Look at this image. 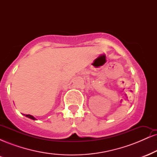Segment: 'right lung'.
Returning <instances> with one entry per match:
<instances>
[{
  "label": "right lung",
  "instance_id": "obj_1",
  "mask_svg": "<svg viewBox=\"0 0 157 157\" xmlns=\"http://www.w3.org/2000/svg\"><path fill=\"white\" fill-rule=\"evenodd\" d=\"M23 115H25V114H23ZM25 116L27 117H29V118L32 119V120H35V118L33 116H32V115H30V114H26V115H25Z\"/></svg>",
  "mask_w": 157,
  "mask_h": 157
}]
</instances>
